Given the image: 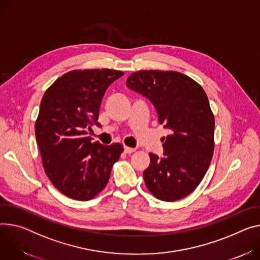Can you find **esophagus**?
I'll return each instance as SVG.
<instances>
[{"instance_id":"obj_1","label":"esophagus","mask_w":260,"mask_h":260,"mask_svg":"<svg viewBox=\"0 0 260 260\" xmlns=\"http://www.w3.org/2000/svg\"><path fill=\"white\" fill-rule=\"evenodd\" d=\"M136 151V148H132V147H128V146H124V152L129 154V153H133Z\"/></svg>"}]
</instances>
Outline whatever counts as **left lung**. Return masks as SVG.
<instances>
[{"label":"left lung","instance_id":"obj_1","mask_svg":"<svg viewBox=\"0 0 260 260\" xmlns=\"http://www.w3.org/2000/svg\"><path fill=\"white\" fill-rule=\"evenodd\" d=\"M126 86L154 106L158 122L169 129L164 141V157L149 153L143 172L150 193L162 201L190 195L204 177L215 147V117L203 88L177 72L140 70Z\"/></svg>","mask_w":260,"mask_h":260}]
</instances>
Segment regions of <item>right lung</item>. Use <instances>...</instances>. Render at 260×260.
<instances>
[{
  "label": "right lung",
  "instance_id": "right-lung-1",
  "mask_svg": "<svg viewBox=\"0 0 260 260\" xmlns=\"http://www.w3.org/2000/svg\"><path fill=\"white\" fill-rule=\"evenodd\" d=\"M123 76L120 70H72L43 94L35 136L44 171L65 196L80 201L95 197L106 187L113 165L123 152L120 143L91 142L87 128L98 122L108 87Z\"/></svg>",
  "mask_w": 260,
  "mask_h": 260
}]
</instances>
